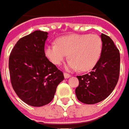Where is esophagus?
I'll use <instances>...</instances> for the list:
<instances>
[{"label":"esophagus","mask_w":129,"mask_h":129,"mask_svg":"<svg viewBox=\"0 0 129 129\" xmlns=\"http://www.w3.org/2000/svg\"><path fill=\"white\" fill-rule=\"evenodd\" d=\"M64 77L65 78H70L71 77V75L70 74H68L67 73H64Z\"/></svg>","instance_id":"obj_1"}]
</instances>
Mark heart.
<instances>
[{
	"label": "heart",
	"instance_id": "b5f03b06",
	"mask_svg": "<svg viewBox=\"0 0 129 129\" xmlns=\"http://www.w3.org/2000/svg\"><path fill=\"white\" fill-rule=\"evenodd\" d=\"M103 43L98 35H70L61 37L56 44L46 47L45 54L53 64L59 66L68 56L67 68L85 72L98 63L102 51Z\"/></svg>",
	"mask_w": 129,
	"mask_h": 129
}]
</instances>
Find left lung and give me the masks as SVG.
<instances>
[{"label":"left lung","mask_w":129,"mask_h":129,"mask_svg":"<svg viewBox=\"0 0 129 129\" xmlns=\"http://www.w3.org/2000/svg\"><path fill=\"white\" fill-rule=\"evenodd\" d=\"M101 39L103 47L98 63L87 74L77 76L79 85L76 89V97L87 105L96 104L107 98L119 77V51L109 36L102 34Z\"/></svg>","instance_id":"8db88e82"}]
</instances>
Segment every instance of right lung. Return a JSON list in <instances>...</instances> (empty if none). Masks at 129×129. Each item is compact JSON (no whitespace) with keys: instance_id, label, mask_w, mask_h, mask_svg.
Instances as JSON below:
<instances>
[{"instance_id":"right-lung-1","label":"right lung","mask_w":129,"mask_h":129,"mask_svg":"<svg viewBox=\"0 0 129 129\" xmlns=\"http://www.w3.org/2000/svg\"><path fill=\"white\" fill-rule=\"evenodd\" d=\"M46 31L37 30L22 37L9 57L10 81L17 95L26 104L42 107L53 100L63 72L46 57Z\"/></svg>"}]
</instances>
